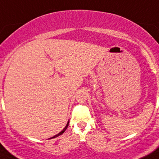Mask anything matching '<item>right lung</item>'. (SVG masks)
<instances>
[{
    "label": "right lung",
    "mask_w": 159,
    "mask_h": 159,
    "mask_svg": "<svg viewBox=\"0 0 159 159\" xmlns=\"http://www.w3.org/2000/svg\"><path fill=\"white\" fill-rule=\"evenodd\" d=\"M68 125H69V122L67 123V124H66V127H65V128H63V130H62V131H61V132H59V133H58V134H57V135H55V136H53V137H51V138H50V139H53V138H56V137L59 136V135H62V134H63V133H64V131H66V128H68Z\"/></svg>",
    "instance_id": "1"
}]
</instances>
